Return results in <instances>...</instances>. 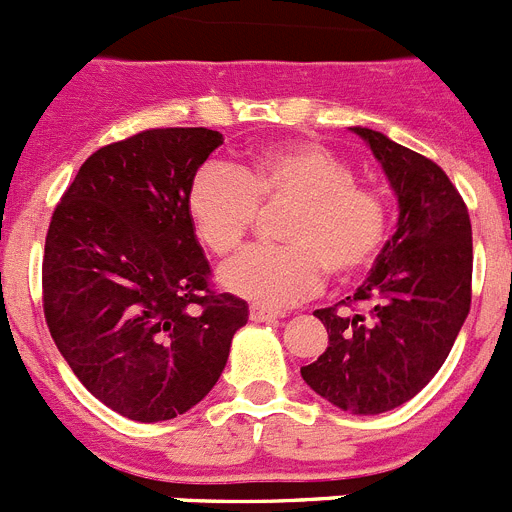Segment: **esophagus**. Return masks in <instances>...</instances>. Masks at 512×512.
Listing matches in <instances>:
<instances>
[{"label": "esophagus", "mask_w": 512, "mask_h": 512, "mask_svg": "<svg viewBox=\"0 0 512 512\" xmlns=\"http://www.w3.org/2000/svg\"><path fill=\"white\" fill-rule=\"evenodd\" d=\"M280 316H283V313L270 311V308L265 306H250V319L257 321V324H260V321H278Z\"/></svg>", "instance_id": "34e87169"}]
</instances>
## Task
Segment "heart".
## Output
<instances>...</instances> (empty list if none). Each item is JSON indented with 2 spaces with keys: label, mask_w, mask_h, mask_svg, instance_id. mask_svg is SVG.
<instances>
[{
  "label": "heart",
  "mask_w": 512,
  "mask_h": 512,
  "mask_svg": "<svg viewBox=\"0 0 512 512\" xmlns=\"http://www.w3.org/2000/svg\"><path fill=\"white\" fill-rule=\"evenodd\" d=\"M260 206H290L280 237L222 267L234 296L285 308L319 288L326 270L349 280L370 270L388 242V204L354 170L316 142L273 147L247 163H204L186 193L196 237L214 255H232L260 219Z\"/></svg>",
  "instance_id": "obj_1"
}]
</instances>
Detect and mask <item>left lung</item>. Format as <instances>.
I'll list each match as a JSON object with an SVG mask.
<instances>
[{
  "instance_id": "1",
  "label": "left lung",
  "mask_w": 512,
  "mask_h": 512,
  "mask_svg": "<svg viewBox=\"0 0 512 512\" xmlns=\"http://www.w3.org/2000/svg\"><path fill=\"white\" fill-rule=\"evenodd\" d=\"M354 132L388 173L398 229L354 296L313 311L329 347L301 375L336 408L375 416L421 393L449 357L472 303V222L434 160L382 132Z\"/></svg>"
}]
</instances>
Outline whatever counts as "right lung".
<instances>
[{"instance_id": "right-lung-1", "label": "right lung", "mask_w": 512, "mask_h": 512, "mask_svg": "<svg viewBox=\"0 0 512 512\" xmlns=\"http://www.w3.org/2000/svg\"><path fill=\"white\" fill-rule=\"evenodd\" d=\"M222 142L206 127H158L99 147L50 216L45 324L84 388L132 421L204 400L247 324V303L211 285L186 209Z\"/></svg>"}]
</instances>
